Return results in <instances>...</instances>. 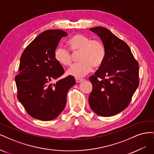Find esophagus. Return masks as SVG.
<instances>
[{
	"mask_svg": "<svg viewBox=\"0 0 154 154\" xmlns=\"http://www.w3.org/2000/svg\"><path fill=\"white\" fill-rule=\"evenodd\" d=\"M76 83H80V82H83V79H80V78H76Z\"/></svg>",
	"mask_w": 154,
	"mask_h": 154,
	"instance_id": "34e87169",
	"label": "esophagus"
}]
</instances>
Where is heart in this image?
<instances>
[{
	"instance_id": "b5f03b06",
	"label": "heart",
	"mask_w": 154,
	"mask_h": 154,
	"mask_svg": "<svg viewBox=\"0 0 154 154\" xmlns=\"http://www.w3.org/2000/svg\"><path fill=\"white\" fill-rule=\"evenodd\" d=\"M68 44L74 54L79 53L78 59L80 60L68 69L69 75L83 77L91 71L93 66L98 68L103 63L106 51L101 41L91 40L84 35L76 34L68 40ZM54 55L55 60L63 66H69L72 62V54L61 45L55 49Z\"/></svg>"
}]
</instances>
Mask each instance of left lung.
<instances>
[{
	"instance_id": "8db88e82",
	"label": "left lung",
	"mask_w": 154,
	"mask_h": 154,
	"mask_svg": "<svg viewBox=\"0 0 154 154\" xmlns=\"http://www.w3.org/2000/svg\"><path fill=\"white\" fill-rule=\"evenodd\" d=\"M90 30L101 38L106 55L102 66L89 78L92 91L88 103L96 114L108 117L129 105L139 85V64L128 45L110 31L103 27Z\"/></svg>"
}]
</instances>
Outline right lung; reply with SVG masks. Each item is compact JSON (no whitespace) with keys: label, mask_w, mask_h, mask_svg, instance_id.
<instances>
[{"label":"right lung","mask_w":154,"mask_h":154,"mask_svg":"<svg viewBox=\"0 0 154 154\" xmlns=\"http://www.w3.org/2000/svg\"><path fill=\"white\" fill-rule=\"evenodd\" d=\"M67 35L60 29L45 31L21 55L19 74L15 76L17 97L33 118L49 121L57 118L66 106L69 89L75 85L72 76L52 83L65 72L54 53L60 40Z\"/></svg>","instance_id":"obj_1"}]
</instances>
